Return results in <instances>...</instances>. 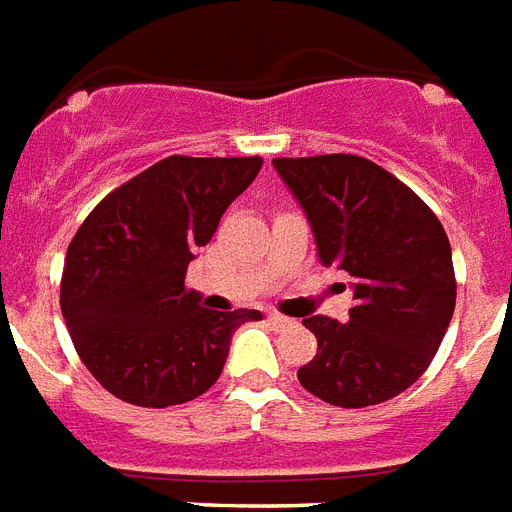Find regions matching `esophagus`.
<instances>
[{"label":"esophagus","mask_w":512,"mask_h":512,"mask_svg":"<svg viewBox=\"0 0 512 512\" xmlns=\"http://www.w3.org/2000/svg\"><path fill=\"white\" fill-rule=\"evenodd\" d=\"M268 322H271L273 327H287V325H292V319H290V317H284V314H279V311H271V314H268Z\"/></svg>","instance_id":"obj_1"}]
</instances>
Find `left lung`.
<instances>
[{
	"mask_svg": "<svg viewBox=\"0 0 512 512\" xmlns=\"http://www.w3.org/2000/svg\"><path fill=\"white\" fill-rule=\"evenodd\" d=\"M273 166L306 209L319 260L354 282L349 322L303 319L317 354L298 381L338 408L386 403L429 368L454 317L446 230L411 187L360 155L273 158Z\"/></svg>",
	"mask_w": 512,
	"mask_h": 512,
	"instance_id": "8db88e82",
	"label": "left lung"
}]
</instances>
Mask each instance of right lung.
<instances>
[{"label":"right lung","instance_id":"add662e5","mask_svg":"<svg viewBox=\"0 0 512 512\" xmlns=\"http://www.w3.org/2000/svg\"><path fill=\"white\" fill-rule=\"evenodd\" d=\"M263 166L169 155L104 195L66 249L61 314L109 395L169 408L220 378L233 330L260 311H212L185 290L187 265Z\"/></svg>","mask_w":512,"mask_h":512}]
</instances>
